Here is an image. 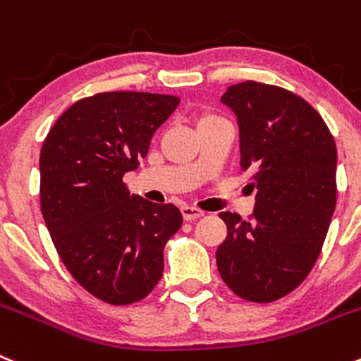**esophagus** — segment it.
Returning a JSON list of instances; mask_svg holds the SVG:
<instances>
[{
	"label": "esophagus",
	"instance_id": "obj_1",
	"mask_svg": "<svg viewBox=\"0 0 361 361\" xmlns=\"http://www.w3.org/2000/svg\"><path fill=\"white\" fill-rule=\"evenodd\" d=\"M181 214H183L185 221H196V219L203 217L204 212L200 210V208H196V207H188V204H185V207L181 208Z\"/></svg>",
	"mask_w": 361,
	"mask_h": 361
}]
</instances>
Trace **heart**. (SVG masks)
I'll use <instances>...</instances> for the list:
<instances>
[{
  "instance_id": "heart-1",
  "label": "heart",
  "mask_w": 361,
  "mask_h": 361,
  "mask_svg": "<svg viewBox=\"0 0 361 361\" xmlns=\"http://www.w3.org/2000/svg\"><path fill=\"white\" fill-rule=\"evenodd\" d=\"M204 119H212V117H204Z\"/></svg>"
}]
</instances>
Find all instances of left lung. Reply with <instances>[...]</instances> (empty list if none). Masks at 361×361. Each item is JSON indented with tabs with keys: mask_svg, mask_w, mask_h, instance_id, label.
Wrapping results in <instances>:
<instances>
[{
	"mask_svg": "<svg viewBox=\"0 0 361 361\" xmlns=\"http://www.w3.org/2000/svg\"><path fill=\"white\" fill-rule=\"evenodd\" d=\"M221 103L237 116L257 204L249 221L219 215L228 226L219 274L238 298L272 302L301 285L324 244L336 204L335 140L317 110L281 87L237 83Z\"/></svg>",
	"mask_w": 361,
	"mask_h": 361,
	"instance_id": "8db88e82",
	"label": "left lung"
}]
</instances>
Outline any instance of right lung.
Here are the masks:
<instances>
[{"instance_id":"add662e5","label":"right lung","mask_w":361,"mask_h":361,"mask_svg":"<svg viewBox=\"0 0 361 361\" xmlns=\"http://www.w3.org/2000/svg\"><path fill=\"white\" fill-rule=\"evenodd\" d=\"M178 104L165 94H96L69 106L40 149V210L56 252L109 305H131L153 290L165 244L183 222L174 204L130 194L123 181Z\"/></svg>"}]
</instances>
